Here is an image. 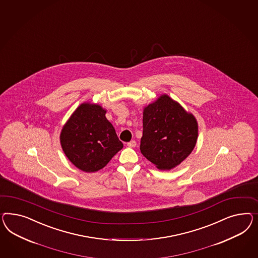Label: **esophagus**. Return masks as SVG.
<instances>
[{
    "mask_svg": "<svg viewBox=\"0 0 258 258\" xmlns=\"http://www.w3.org/2000/svg\"><path fill=\"white\" fill-rule=\"evenodd\" d=\"M136 145H137V142H136L135 140H131L130 142H128V143H127V146L130 148L136 147Z\"/></svg>",
    "mask_w": 258,
    "mask_h": 258,
    "instance_id": "34e87169",
    "label": "esophagus"
}]
</instances>
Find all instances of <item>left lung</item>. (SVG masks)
Segmentation results:
<instances>
[{
	"label": "left lung",
	"mask_w": 258,
	"mask_h": 258,
	"mask_svg": "<svg viewBox=\"0 0 258 258\" xmlns=\"http://www.w3.org/2000/svg\"><path fill=\"white\" fill-rule=\"evenodd\" d=\"M197 139V119L167 94L144 107L140 152L157 169L169 170L183 162Z\"/></svg>",
	"instance_id": "8db88e82"
}]
</instances>
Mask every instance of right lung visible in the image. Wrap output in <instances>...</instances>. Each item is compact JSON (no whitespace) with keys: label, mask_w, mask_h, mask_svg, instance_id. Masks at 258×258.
Instances as JSON below:
<instances>
[{"label":"right lung","mask_w":258,"mask_h":258,"mask_svg":"<svg viewBox=\"0 0 258 258\" xmlns=\"http://www.w3.org/2000/svg\"><path fill=\"white\" fill-rule=\"evenodd\" d=\"M105 113L100 104L82 103L61 130L63 152L76 168L85 172L103 169L123 147Z\"/></svg>","instance_id":"obj_1"}]
</instances>
